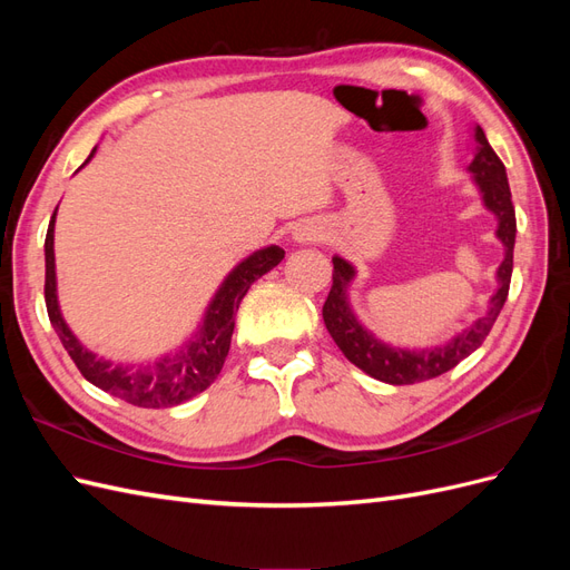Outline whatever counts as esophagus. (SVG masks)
<instances>
[{"label":"esophagus","mask_w":570,"mask_h":570,"mask_svg":"<svg viewBox=\"0 0 570 570\" xmlns=\"http://www.w3.org/2000/svg\"><path fill=\"white\" fill-rule=\"evenodd\" d=\"M318 237H321V228H316L314 223H302V226L295 228L297 243H316Z\"/></svg>","instance_id":"34e87169"}]
</instances>
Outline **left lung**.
Segmentation results:
<instances>
[{
    "instance_id": "left-lung-1",
    "label": "left lung",
    "mask_w": 570,
    "mask_h": 570,
    "mask_svg": "<svg viewBox=\"0 0 570 570\" xmlns=\"http://www.w3.org/2000/svg\"><path fill=\"white\" fill-rule=\"evenodd\" d=\"M475 151L469 170L473 183L480 189L485 209L497 216V239L504 245V262L497 268V292L488 302L485 316L473 321L465 331L454 335L450 342L438 347L406 350L392 347V344L377 340L371 331L358 323L350 304V285L354 281V266L344 262L342 256H333V287L323 304V321L327 333L335 340L342 354L347 356L356 368L368 373L371 377L390 385H413L430 381L446 371H452L461 358L473 354L482 340L488 337L492 325L502 312L509 295L511 271H513V243H515V212L511 204V189L507 180V168L490 147L485 132L480 126L473 128Z\"/></svg>"
}]
</instances>
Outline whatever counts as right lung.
<instances>
[{
	"mask_svg": "<svg viewBox=\"0 0 570 570\" xmlns=\"http://www.w3.org/2000/svg\"><path fill=\"white\" fill-rule=\"evenodd\" d=\"M95 151L97 147L90 151L88 161L95 157ZM55 218L57 212L49 220L45 237V302L49 321L55 325L63 350L73 358V364L78 366L85 381L118 396V400L142 409L183 404L216 381L223 368V361H226L230 350L235 312L239 308V302L247 295L252 283L278 266L285 256L281 247L271 245L243 258L216 289L214 299L206 306L204 321L197 327L195 337L185 342L176 354H166L159 361H151V364H111V361L82 347L80 340L73 335V331L61 316L55 266Z\"/></svg>",
	"mask_w": 570,
	"mask_h": 570,
	"instance_id": "1",
	"label": "right lung"
}]
</instances>
